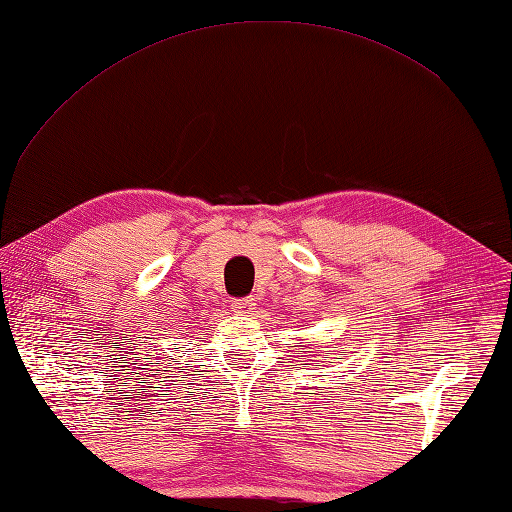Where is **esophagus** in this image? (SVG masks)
Masks as SVG:
<instances>
[{"mask_svg": "<svg viewBox=\"0 0 512 512\" xmlns=\"http://www.w3.org/2000/svg\"><path fill=\"white\" fill-rule=\"evenodd\" d=\"M255 306H257L255 299H250V297L231 301V310H233L235 314H242V317H253V314H255Z\"/></svg>", "mask_w": 512, "mask_h": 512, "instance_id": "1", "label": "esophagus"}]
</instances>
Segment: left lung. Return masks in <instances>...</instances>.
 <instances>
[{"label":"left lung","instance_id":"left-lung-1","mask_svg":"<svg viewBox=\"0 0 512 512\" xmlns=\"http://www.w3.org/2000/svg\"><path fill=\"white\" fill-rule=\"evenodd\" d=\"M325 358H328V356H325Z\"/></svg>","mask_w":512,"mask_h":512}]
</instances>
